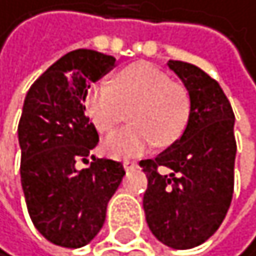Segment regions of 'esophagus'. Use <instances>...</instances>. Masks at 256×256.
Masks as SVG:
<instances>
[{
	"instance_id": "34e87169",
	"label": "esophagus",
	"mask_w": 256,
	"mask_h": 256,
	"mask_svg": "<svg viewBox=\"0 0 256 256\" xmlns=\"http://www.w3.org/2000/svg\"><path fill=\"white\" fill-rule=\"evenodd\" d=\"M136 168H137L136 161H132V160H126L124 161V169H126V171H130V169H136Z\"/></svg>"
}]
</instances>
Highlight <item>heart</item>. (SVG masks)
Listing matches in <instances>:
<instances>
[{"instance_id": "obj_1", "label": "heart", "mask_w": 256, "mask_h": 256, "mask_svg": "<svg viewBox=\"0 0 256 256\" xmlns=\"http://www.w3.org/2000/svg\"><path fill=\"white\" fill-rule=\"evenodd\" d=\"M190 93L164 70L148 62L124 68L111 84H98L87 95L92 122L103 134L127 118L132 124L104 140V152L114 158H130L150 145L169 146L184 134L190 118Z\"/></svg>"}]
</instances>
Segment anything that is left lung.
Instances as JSON below:
<instances>
[{"label": "left lung", "mask_w": 256, "mask_h": 256, "mask_svg": "<svg viewBox=\"0 0 256 256\" xmlns=\"http://www.w3.org/2000/svg\"><path fill=\"white\" fill-rule=\"evenodd\" d=\"M190 93L184 134L153 160H142L148 179L146 224L171 248L187 250L212 237L226 218L234 192V112L214 78L194 64L168 61ZM160 166L173 172L163 176Z\"/></svg>", "instance_id": "left-lung-1"}]
</instances>
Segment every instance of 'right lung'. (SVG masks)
Wrapping results in <instances>:
<instances>
[{
	"instance_id": "right-lung-1",
	"label": "right lung",
	"mask_w": 256,
	"mask_h": 256,
	"mask_svg": "<svg viewBox=\"0 0 256 256\" xmlns=\"http://www.w3.org/2000/svg\"><path fill=\"white\" fill-rule=\"evenodd\" d=\"M116 68L93 50L64 54L28 88L17 127L20 180L28 214L51 244L78 248L93 240L124 178L118 161L95 158L98 132L85 114L90 84ZM88 168L78 170V160Z\"/></svg>"
}]
</instances>
